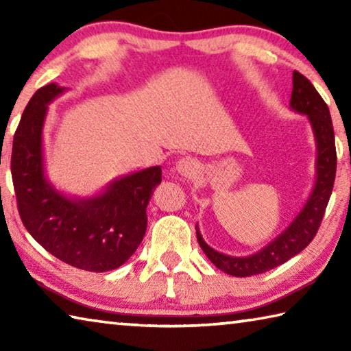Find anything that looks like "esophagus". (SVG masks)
Listing matches in <instances>:
<instances>
[{
    "instance_id": "34e87169",
    "label": "esophagus",
    "mask_w": 351,
    "mask_h": 351,
    "mask_svg": "<svg viewBox=\"0 0 351 351\" xmlns=\"http://www.w3.org/2000/svg\"><path fill=\"white\" fill-rule=\"evenodd\" d=\"M176 170L184 176H193L198 171V164L192 158H182L176 162Z\"/></svg>"
}]
</instances>
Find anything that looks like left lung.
Returning a JSON list of instances; mask_svg holds the SVG:
<instances>
[{
  "label": "left lung",
  "instance_id": "8db88e82",
  "mask_svg": "<svg viewBox=\"0 0 351 351\" xmlns=\"http://www.w3.org/2000/svg\"><path fill=\"white\" fill-rule=\"evenodd\" d=\"M289 106L300 114L308 116V121L311 123L317 145L316 184L304 209L297 213L294 221L263 249L247 257H232L215 251L203 240L197 228V239L207 258L229 276H257L285 263L310 245L322 223L335 186L337 165L335 130H332L330 110L313 83L297 71L293 73V93H291Z\"/></svg>",
  "mask_w": 351,
  "mask_h": 351
}]
</instances>
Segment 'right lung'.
I'll return each mask as SVG.
<instances>
[{
  "label": "right lung",
  "mask_w": 351,
  "mask_h": 351,
  "mask_svg": "<svg viewBox=\"0 0 351 351\" xmlns=\"http://www.w3.org/2000/svg\"><path fill=\"white\" fill-rule=\"evenodd\" d=\"M64 91L49 83L29 100L12 145V181L21 221L38 245L74 268L122 266L147 230V204L161 184L159 165L119 178L91 198H69L46 180L41 133L47 105Z\"/></svg>",
  "instance_id": "obj_1"
}]
</instances>
